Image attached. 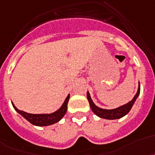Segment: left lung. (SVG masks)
<instances>
[{"label":"left lung","instance_id":"obj_1","mask_svg":"<svg viewBox=\"0 0 155 155\" xmlns=\"http://www.w3.org/2000/svg\"><path fill=\"white\" fill-rule=\"evenodd\" d=\"M139 93H140V84H139V88H138V91H137L136 95H134L131 101L128 102L127 104H124L123 106L115 108V109H111V110L103 109V108H100L96 106L93 103L92 99L91 98V95L88 91L87 92V100H88L91 110L97 116L106 119H117L125 116L126 114L129 113L132 106L134 105V102H135L138 96L139 95Z\"/></svg>","mask_w":155,"mask_h":155}]
</instances>
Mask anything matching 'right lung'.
<instances>
[{"mask_svg": "<svg viewBox=\"0 0 155 155\" xmlns=\"http://www.w3.org/2000/svg\"><path fill=\"white\" fill-rule=\"evenodd\" d=\"M69 98H70V95L67 96L64 104L60 107V109H58L56 111L51 114H29V113L17 109L13 103H12V104L15 110L29 123L38 127H45V126H49L57 123L64 116V114L67 112V109H68V103Z\"/></svg>", "mask_w": 155, "mask_h": 155, "instance_id": "add662e5", "label": "right lung"}]
</instances>
